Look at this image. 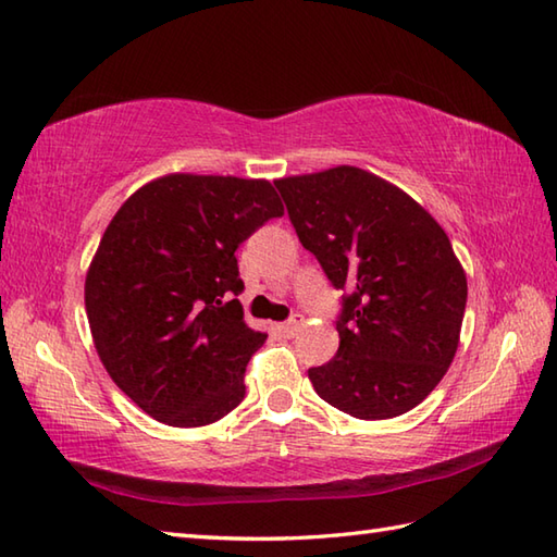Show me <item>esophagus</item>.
<instances>
[{"label": "esophagus", "instance_id": "esophagus-1", "mask_svg": "<svg viewBox=\"0 0 557 557\" xmlns=\"http://www.w3.org/2000/svg\"><path fill=\"white\" fill-rule=\"evenodd\" d=\"M300 326H302V314H293L288 321H283V324L278 326V333H283L286 338H293Z\"/></svg>", "mask_w": 557, "mask_h": 557}]
</instances>
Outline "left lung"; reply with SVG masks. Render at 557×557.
Here are the masks:
<instances>
[{"label":"left lung","mask_w":557,"mask_h":557,"mask_svg":"<svg viewBox=\"0 0 557 557\" xmlns=\"http://www.w3.org/2000/svg\"><path fill=\"white\" fill-rule=\"evenodd\" d=\"M276 188L302 247L345 293L338 352L307 372L319 398L357 419L412 410L460 343L467 276L446 231L357 166L281 178Z\"/></svg>","instance_id":"8db88e82"}]
</instances>
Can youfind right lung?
I'll return each mask as SVG.
<instances>
[{
	"label": "right lung",
	"mask_w": 557,
	"mask_h": 557,
	"mask_svg": "<svg viewBox=\"0 0 557 557\" xmlns=\"http://www.w3.org/2000/svg\"><path fill=\"white\" fill-rule=\"evenodd\" d=\"M283 205L269 181L171 174L111 219L85 276L97 355L157 422L205 426L245 398L267 333L243 321L236 250Z\"/></svg>",
	"instance_id": "obj_1"
}]
</instances>
